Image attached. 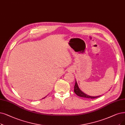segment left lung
<instances>
[{
	"mask_svg": "<svg viewBox=\"0 0 125 125\" xmlns=\"http://www.w3.org/2000/svg\"><path fill=\"white\" fill-rule=\"evenodd\" d=\"M74 91L77 95L80 97H85V98H96L98 97H100L101 96H91L88 95L84 94L83 92L81 90H80L78 88V86L77 85V83L76 81H75V84L74 86Z\"/></svg>",
	"mask_w": 125,
	"mask_h": 125,
	"instance_id": "1",
	"label": "left lung"
}]
</instances>
